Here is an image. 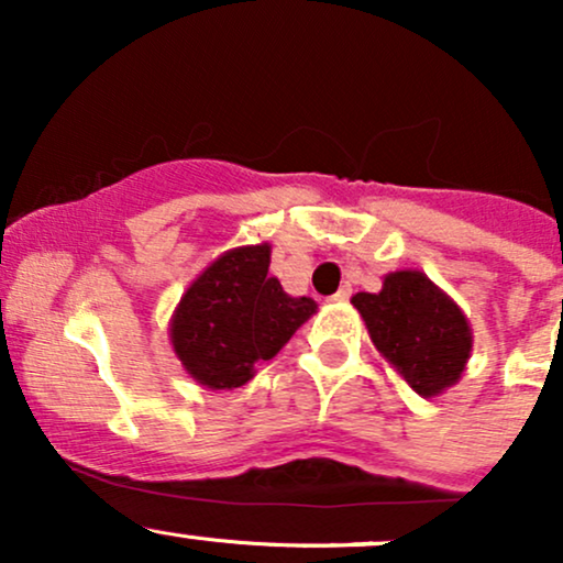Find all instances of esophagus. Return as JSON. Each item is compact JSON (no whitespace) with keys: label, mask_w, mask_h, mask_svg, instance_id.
<instances>
[{"label":"esophagus","mask_w":563,"mask_h":563,"mask_svg":"<svg viewBox=\"0 0 563 563\" xmlns=\"http://www.w3.org/2000/svg\"><path fill=\"white\" fill-rule=\"evenodd\" d=\"M349 296H352V288H349V286H341V288L335 290V294L331 296V299H333V301H349Z\"/></svg>","instance_id":"obj_1"}]
</instances>
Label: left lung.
Masks as SVG:
<instances>
[{
  "mask_svg": "<svg viewBox=\"0 0 563 563\" xmlns=\"http://www.w3.org/2000/svg\"><path fill=\"white\" fill-rule=\"evenodd\" d=\"M352 303L373 344L412 391L437 397L463 376L474 344L471 325L463 309L423 273H389L378 294L363 290Z\"/></svg>",
  "mask_w": 563,
  "mask_h": 563,
  "instance_id": "1",
  "label": "left lung"
}]
</instances>
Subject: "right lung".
<instances>
[{"instance_id":"obj_1","label":"right lung","mask_w":563,"mask_h":563,"mask_svg":"<svg viewBox=\"0 0 563 563\" xmlns=\"http://www.w3.org/2000/svg\"><path fill=\"white\" fill-rule=\"evenodd\" d=\"M269 273V243L241 245L200 273L172 314L174 354L209 389H238L318 312Z\"/></svg>"}]
</instances>
